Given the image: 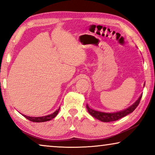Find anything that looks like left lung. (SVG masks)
<instances>
[{
    "label": "left lung",
    "instance_id": "1",
    "mask_svg": "<svg viewBox=\"0 0 155 155\" xmlns=\"http://www.w3.org/2000/svg\"><path fill=\"white\" fill-rule=\"evenodd\" d=\"M142 96H143V94L140 95V97H139V99H137V100L135 101L132 106H130V107L128 108V109H126V110H124V111L116 112V113L109 114V113H104V112L97 111H95V110L90 109V108L89 107V106L87 105V111L90 114V115H92L93 117L96 118L97 119H99V120H101V121L102 122L115 121V120L120 119V118L127 116L128 114L132 113V112L136 109L137 107L140 104V101Z\"/></svg>",
    "mask_w": 155,
    "mask_h": 155
}]
</instances>
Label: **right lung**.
Instances as JSON below:
<instances>
[{"label": "right lung", "instance_id": "obj_1", "mask_svg": "<svg viewBox=\"0 0 155 155\" xmlns=\"http://www.w3.org/2000/svg\"><path fill=\"white\" fill-rule=\"evenodd\" d=\"M59 109H60V108H59L58 110H56V111H55L54 113H53L52 114H50V115H48L46 116H41V117H30V116H27L25 115H22V116H24L27 119H28L30 120V121H32V122H36V123L45 122V121H48V120H51L54 118L56 117V115L58 113Z\"/></svg>", "mask_w": 155, "mask_h": 155}]
</instances>
